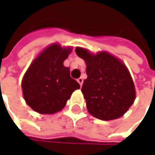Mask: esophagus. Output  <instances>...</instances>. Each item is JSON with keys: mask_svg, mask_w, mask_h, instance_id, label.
I'll return each mask as SVG.
<instances>
[{"mask_svg": "<svg viewBox=\"0 0 155 155\" xmlns=\"http://www.w3.org/2000/svg\"><path fill=\"white\" fill-rule=\"evenodd\" d=\"M77 81H78V82H79V84H80V85L81 86V85H82V83H83V79H82V78H81V77L78 78Z\"/></svg>", "mask_w": 155, "mask_h": 155, "instance_id": "esophagus-1", "label": "esophagus"}]
</instances>
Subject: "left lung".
<instances>
[{"instance_id": "8db88e82", "label": "left lung", "mask_w": 155, "mask_h": 155, "mask_svg": "<svg viewBox=\"0 0 155 155\" xmlns=\"http://www.w3.org/2000/svg\"><path fill=\"white\" fill-rule=\"evenodd\" d=\"M75 52L86 64L87 79L81 92L89 113L101 120L121 117L136 100V88L122 60L106 51L92 54L83 47Z\"/></svg>"}]
</instances>
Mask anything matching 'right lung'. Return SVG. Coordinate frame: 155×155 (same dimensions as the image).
<instances>
[{
	"mask_svg": "<svg viewBox=\"0 0 155 155\" xmlns=\"http://www.w3.org/2000/svg\"><path fill=\"white\" fill-rule=\"evenodd\" d=\"M72 47L53 43L32 61L21 81L26 103L39 114H54L66 105L80 84L70 76V68L64 65Z\"/></svg>",
	"mask_w": 155,
	"mask_h": 155,
	"instance_id": "right-lung-1",
	"label": "right lung"
}]
</instances>
